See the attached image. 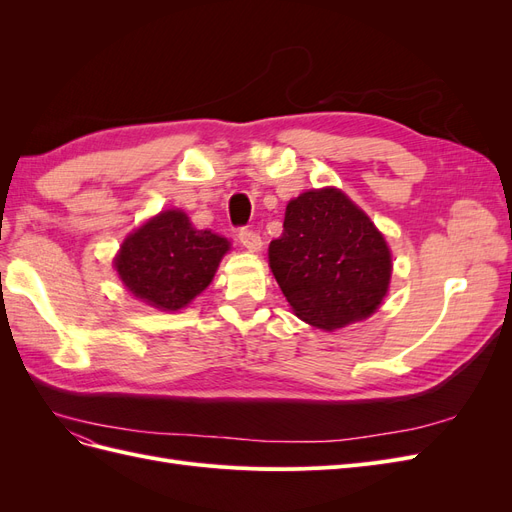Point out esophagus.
Masks as SVG:
<instances>
[{
	"instance_id": "34e87169",
	"label": "esophagus",
	"mask_w": 512,
	"mask_h": 512,
	"mask_svg": "<svg viewBox=\"0 0 512 512\" xmlns=\"http://www.w3.org/2000/svg\"><path fill=\"white\" fill-rule=\"evenodd\" d=\"M239 241L241 245L245 247L247 252H260L262 250V239L256 230H250V228H243L239 232Z\"/></svg>"
}]
</instances>
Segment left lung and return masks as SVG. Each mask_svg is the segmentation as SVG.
<instances>
[{
    "mask_svg": "<svg viewBox=\"0 0 512 512\" xmlns=\"http://www.w3.org/2000/svg\"><path fill=\"white\" fill-rule=\"evenodd\" d=\"M269 267L294 314L324 331L374 314L393 269L382 232L337 188L290 200Z\"/></svg>",
    "mask_w": 512,
    "mask_h": 512,
    "instance_id": "obj_1",
    "label": "left lung"
}]
</instances>
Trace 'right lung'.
<instances>
[{
    "instance_id": "obj_1",
    "label": "right lung",
    "mask_w": 512,
    "mask_h": 512,
    "mask_svg": "<svg viewBox=\"0 0 512 512\" xmlns=\"http://www.w3.org/2000/svg\"><path fill=\"white\" fill-rule=\"evenodd\" d=\"M228 250V239L194 228L183 211L170 209L126 237L115 269L136 299L177 312L211 284Z\"/></svg>"
}]
</instances>
